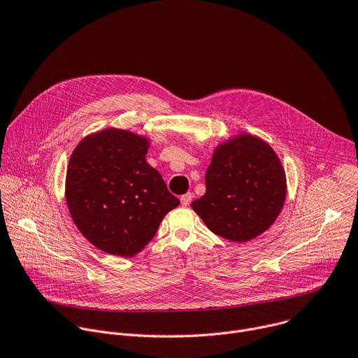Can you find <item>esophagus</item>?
<instances>
[{
    "label": "esophagus",
    "mask_w": 358,
    "mask_h": 358,
    "mask_svg": "<svg viewBox=\"0 0 358 358\" xmlns=\"http://www.w3.org/2000/svg\"><path fill=\"white\" fill-rule=\"evenodd\" d=\"M192 193H186V194H183V196H180V204L182 206H189L190 204V201H192Z\"/></svg>",
    "instance_id": "obj_1"
}]
</instances>
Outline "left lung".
<instances>
[{"label": "left lung", "instance_id": "8db88e82", "mask_svg": "<svg viewBox=\"0 0 358 358\" xmlns=\"http://www.w3.org/2000/svg\"><path fill=\"white\" fill-rule=\"evenodd\" d=\"M204 179L206 193L192 201V208L210 231L236 243L268 230L287 197L276 154L247 134L214 151Z\"/></svg>", "mask_w": 358, "mask_h": 358}]
</instances>
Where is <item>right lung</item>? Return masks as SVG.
<instances>
[{
  "instance_id": "1",
  "label": "right lung",
  "mask_w": 358,
  "mask_h": 358,
  "mask_svg": "<svg viewBox=\"0 0 358 358\" xmlns=\"http://www.w3.org/2000/svg\"><path fill=\"white\" fill-rule=\"evenodd\" d=\"M148 141L124 129L85 138L71 154L66 201L80 233L99 250L132 257L179 204L161 173L147 164Z\"/></svg>"
}]
</instances>
